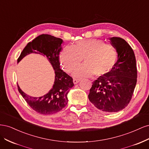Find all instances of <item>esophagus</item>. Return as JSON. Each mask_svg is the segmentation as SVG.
Segmentation results:
<instances>
[{
	"label": "esophagus",
	"mask_w": 149,
	"mask_h": 149,
	"mask_svg": "<svg viewBox=\"0 0 149 149\" xmlns=\"http://www.w3.org/2000/svg\"><path fill=\"white\" fill-rule=\"evenodd\" d=\"M79 81H80V79H75V78L73 79V83L74 84L78 83Z\"/></svg>",
	"instance_id": "1"
}]
</instances>
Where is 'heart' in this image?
Segmentation results:
<instances>
[{"instance_id": "1", "label": "heart", "mask_w": 149, "mask_h": 149, "mask_svg": "<svg viewBox=\"0 0 149 149\" xmlns=\"http://www.w3.org/2000/svg\"><path fill=\"white\" fill-rule=\"evenodd\" d=\"M118 58L114 46L101 40L91 38L79 40L73 46H67L60 54V61L67 72H70L82 61L85 63L74 70L76 78L88 77L93 74L102 76L113 68Z\"/></svg>"}]
</instances>
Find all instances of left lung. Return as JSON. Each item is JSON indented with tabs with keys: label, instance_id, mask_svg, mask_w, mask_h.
I'll use <instances>...</instances> for the list:
<instances>
[{
	"label": "left lung",
	"instance_id": "8db88e82",
	"mask_svg": "<svg viewBox=\"0 0 149 149\" xmlns=\"http://www.w3.org/2000/svg\"><path fill=\"white\" fill-rule=\"evenodd\" d=\"M110 43L118 53V60L112 70L94 81L88 98L103 112H118L131 100L137 83L136 57L132 48L124 39L111 37Z\"/></svg>",
	"mask_w": 149,
	"mask_h": 149
}]
</instances>
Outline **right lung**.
<instances>
[{
    "mask_svg": "<svg viewBox=\"0 0 149 149\" xmlns=\"http://www.w3.org/2000/svg\"><path fill=\"white\" fill-rule=\"evenodd\" d=\"M63 40L48 34H42L29 42L21 53L17 63L31 53L39 54L46 57L55 71L53 87L43 96L27 95L18 85V89L28 104L40 114L48 115L59 112L66 106L68 94L73 86V79L60 68L59 55Z\"/></svg>",
    "mask_w": 149,
    "mask_h": 149,
    "instance_id": "right-lung-1",
    "label": "right lung"
}]
</instances>
